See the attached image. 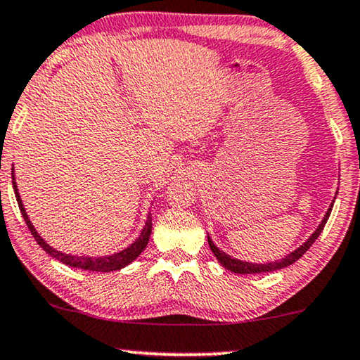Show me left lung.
<instances>
[{"label": "left lung", "mask_w": 360, "mask_h": 360, "mask_svg": "<svg viewBox=\"0 0 360 360\" xmlns=\"http://www.w3.org/2000/svg\"><path fill=\"white\" fill-rule=\"evenodd\" d=\"M330 210H333V205H330V208L328 210V213H326L324 220L321 221L319 228H317V230H316L314 233H312V236L309 238V240H307V241L304 243V245L300 246V248H297L296 251H294V253L288 255L286 258H283V259H279V261H274V263L253 264V263H245V261L235 259V258H231V256H228V255L223 253V251L218 250L217 246L213 245V241L210 240V238H208L210 248H212L213 255L217 256V259L220 261V263H221L223 266H225L226 269H230V271H233V273H238V274H255V273H268V271H276V269L286 268V266L292 264V263H296V261L300 259L301 256L304 255L306 251L311 248V246H312V243H314V241L317 240V236H319V235H321V231L324 230V225H326V221H328V218H329V214H330Z\"/></svg>", "instance_id": "obj_1"}]
</instances>
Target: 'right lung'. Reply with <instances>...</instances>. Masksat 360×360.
I'll return each mask as SVG.
<instances>
[{
  "label": "right lung",
  "mask_w": 360,
  "mask_h": 360,
  "mask_svg": "<svg viewBox=\"0 0 360 360\" xmlns=\"http://www.w3.org/2000/svg\"><path fill=\"white\" fill-rule=\"evenodd\" d=\"M13 188H15V195H16L18 205H20L22 218H25L26 225H27V228H30L31 235L34 236V240L37 241V245H39L41 248H43L49 256H53V258L59 259L60 263H64V264H68V266H72V268L86 269V271H97V273L117 271V269L124 268V266H127L129 263H132V261L137 258V256L142 253L143 250H146V246H147V243H148V238H150L152 218L148 217V220L146 223V226H143L142 233H140V236L132 243V245L129 246V248L122 250V251H120V253H115V255H110V256H104V258H89V256H69V255L59 253L58 250L51 248L49 245H46L43 238L37 235L36 230H34V226L31 225L30 218H27V214L25 212V207H22L20 193H18L15 176H13Z\"/></svg>",
  "instance_id": "right-lung-1"
}]
</instances>
